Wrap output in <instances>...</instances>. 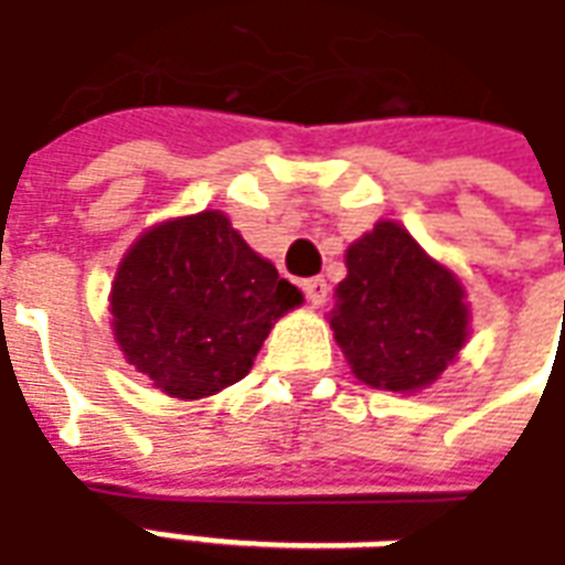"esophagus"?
<instances>
[{"instance_id": "obj_1", "label": "esophagus", "mask_w": 565, "mask_h": 565, "mask_svg": "<svg viewBox=\"0 0 565 565\" xmlns=\"http://www.w3.org/2000/svg\"><path fill=\"white\" fill-rule=\"evenodd\" d=\"M303 295H307V301L313 303V307H322L328 301V282L322 276H313V279H303Z\"/></svg>"}]
</instances>
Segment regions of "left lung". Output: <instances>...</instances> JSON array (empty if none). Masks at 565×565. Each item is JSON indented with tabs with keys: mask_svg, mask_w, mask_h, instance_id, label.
Returning <instances> with one entry per match:
<instances>
[{
	"mask_svg": "<svg viewBox=\"0 0 565 565\" xmlns=\"http://www.w3.org/2000/svg\"><path fill=\"white\" fill-rule=\"evenodd\" d=\"M334 295V340L374 390H426L468 338L462 282L395 222H377L347 249V279Z\"/></svg>",
	"mask_w": 565,
	"mask_h": 565,
	"instance_id": "1",
	"label": "left lung"
}]
</instances>
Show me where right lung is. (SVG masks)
<instances>
[{
	"label": "right lung",
	"instance_id": "1",
	"mask_svg": "<svg viewBox=\"0 0 565 565\" xmlns=\"http://www.w3.org/2000/svg\"><path fill=\"white\" fill-rule=\"evenodd\" d=\"M303 295L218 210L161 222L111 282L124 359L173 398H206L249 374L264 338Z\"/></svg>",
	"mask_w": 565,
	"mask_h": 565
}]
</instances>
